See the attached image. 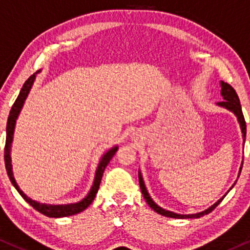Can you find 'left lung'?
<instances>
[{"instance_id":"obj_1","label":"left lung","mask_w":250,"mask_h":250,"mask_svg":"<svg viewBox=\"0 0 250 250\" xmlns=\"http://www.w3.org/2000/svg\"><path fill=\"white\" fill-rule=\"evenodd\" d=\"M221 87H222V90H221V94L223 96V99L224 100L221 101V103H218L217 104L221 107H224V108L229 109V111H231L233 114L237 117V120L238 123H240V126H241V130H242V133H243V143L244 141H246V133H247V125H246V120H244V117H243V113H242V108H241V104H240V99H238V95L237 93L235 92V89L231 87L230 84H228V83L221 81ZM243 165V163H242ZM242 165H241V168H240V173H238V176H240L241 174V170H242ZM138 179H139V186H141V190H142V194H143L144 199L147 203V205L150 206V208H152L155 212H157L158 214H162V216H166V217H170V218H200L201 216H204V214H208L210 213L211 211H213L214 208H216V206L218 205L219 203L223 200V197L219 199L217 203H214L213 205L211 206V208H208V210L203 211V212H199V213H194V214H179V213H174V212L171 211H167L165 210V208H160V206L157 205L156 203H155L154 200L151 199V197L149 195V193H147V189L146 187V185H144V181H143V178H142V174L141 171H138ZM235 185V184H233ZM232 185V187H233ZM231 187V188H232ZM230 188V189H231ZM229 189V190H230Z\"/></svg>"}]
</instances>
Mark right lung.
Instances as JSON below:
<instances>
[{
  "label": "right lung",
  "mask_w": 250,
  "mask_h": 250,
  "mask_svg": "<svg viewBox=\"0 0 250 250\" xmlns=\"http://www.w3.org/2000/svg\"><path fill=\"white\" fill-rule=\"evenodd\" d=\"M36 74H33L32 76L28 77L27 81L25 82V84L21 88L20 94L15 100L14 104H13L12 109H10L9 117H8L7 122V137H6V146H4V163H6V169L7 174L9 176L10 182L13 184V186L17 188V190L20 193L21 197L23 198L29 205L33 208H36L37 211L40 212V213L45 214L47 217H52V218H61V217H68L72 216V214L80 213V212L84 211L90 204L93 203L94 198H95L96 193L99 190V186H100L101 179H103L104 168L107 167V165L109 163V161L112 160V157L114 156V154L117 152L118 146H115L112 149H109L106 154H104V156L101 157L100 162H99L98 169H96L95 173V179H94L93 186L90 188L89 193L87 194V197L83 198L81 201L75 204H66V205H50V204H42L38 203L36 200H32L31 198H28L22 190L20 189V187L18 186L17 181H15L14 175H13V168H12V158H10V147H12V142H13V135H14V128H15V123H17V119L20 114L21 108H22L23 104H25L26 98H27L29 90H31L32 85H33L34 80H36Z\"/></svg>",
  "instance_id": "add662e5"
}]
</instances>
